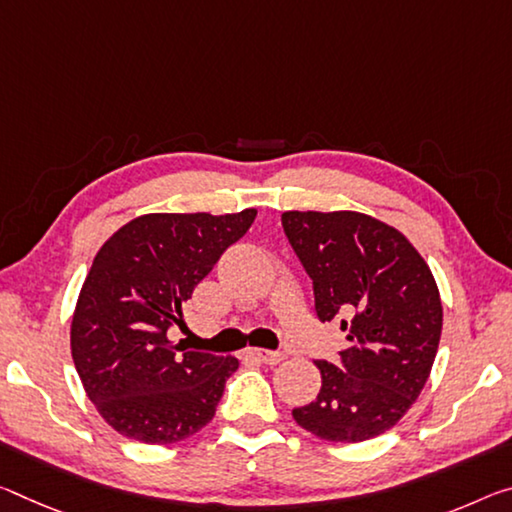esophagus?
<instances>
[{
    "mask_svg": "<svg viewBox=\"0 0 512 512\" xmlns=\"http://www.w3.org/2000/svg\"><path fill=\"white\" fill-rule=\"evenodd\" d=\"M248 353L253 355L255 360L264 362V364H278V362L285 360V355H282L280 351H266V348H250Z\"/></svg>",
    "mask_w": 512,
    "mask_h": 512,
    "instance_id": "obj_1",
    "label": "esophagus"
}]
</instances>
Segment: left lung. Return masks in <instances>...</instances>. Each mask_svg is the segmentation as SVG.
Wrapping results in <instances>:
<instances>
[{"mask_svg":"<svg viewBox=\"0 0 512 512\" xmlns=\"http://www.w3.org/2000/svg\"><path fill=\"white\" fill-rule=\"evenodd\" d=\"M321 321H342L339 364L316 360L321 392L296 424L330 442H364L399 424L431 376L442 335L435 278L399 230L358 212H285Z\"/></svg>","mask_w":512,"mask_h":512,"instance_id":"8db88e82","label":"left lung"}]
</instances>
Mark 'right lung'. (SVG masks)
<instances>
[{
    "label": "right lung",
    "instance_id": "1",
    "mask_svg": "<svg viewBox=\"0 0 512 512\" xmlns=\"http://www.w3.org/2000/svg\"><path fill=\"white\" fill-rule=\"evenodd\" d=\"M255 216L145 214L104 241L79 291L70 348L88 399L113 431L173 444L212 421L239 360L177 353L166 332L182 326V305Z\"/></svg>",
    "mask_w": 512,
    "mask_h": 512
}]
</instances>
